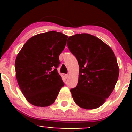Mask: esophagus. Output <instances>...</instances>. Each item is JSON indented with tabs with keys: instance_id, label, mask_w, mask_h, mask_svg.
Listing matches in <instances>:
<instances>
[{
	"instance_id": "34e87169",
	"label": "esophagus",
	"mask_w": 132,
	"mask_h": 132,
	"mask_svg": "<svg viewBox=\"0 0 132 132\" xmlns=\"http://www.w3.org/2000/svg\"><path fill=\"white\" fill-rule=\"evenodd\" d=\"M64 77H65V78H66V79H68V78H69V75H65Z\"/></svg>"
}]
</instances>
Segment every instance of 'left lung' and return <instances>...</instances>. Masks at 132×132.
I'll use <instances>...</instances> for the list:
<instances>
[{"label":"left lung","mask_w":132,"mask_h":132,"mask_svg":"<svg viewBox=\"0 0 132 132\" xmlns=\"http://www.w3.org/2000/svg\"><path fill=\"white\" fill-rule=\"evenodd\" d=\"M67 46L79 66L78 83L71 89L74 101L85 109L98 108L111 94L119 78L114 53L102 40L87 33L69 37Z\"/></svg>","instance_id":"8db88e82"}]
</instances>
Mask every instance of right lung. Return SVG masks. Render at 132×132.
<instances>
[{
    "instance_id": "right-lung-1",
    "label": "right lung",
    "mask_w": 132,
    "mask_h": 132,
    "mask_svg": "<svg viewBox=\"0 0 132 132\" xmlns=\"http://www.w3.org/2000/svg\"><path fill=\"white\" fill-rule=\"evenodd\" d=\"M67 38L54 31L38 34L27 41L18 54L15 63L16 80L23 94L32 105H51L64 86L57 69Z\"/></svg>"
}]
</instances>
